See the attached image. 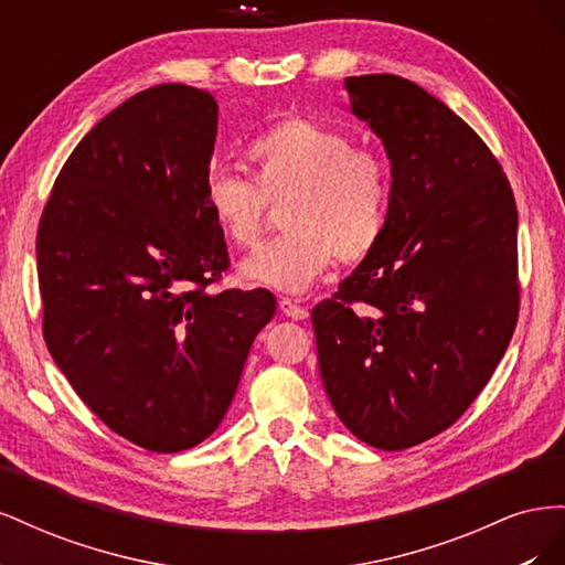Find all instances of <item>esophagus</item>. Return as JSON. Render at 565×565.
<instances>
[{"label":"esophagus","mask_w":565,"mask_h":565,"mask_svg":"<svg viewBox=\"0 0 565 565\" xmlns=\"http://www.w3.org/2000/svg\"><path fill=\"white\" fill-rule=\"evenodd\" d=\"M280 311H282L287 318H292V320L309 318V309H306V306H301L297 299H289V297H282V299H280Z\"/></svg>","instance_id":"1"}]
</instances>
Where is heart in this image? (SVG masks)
Returning <instances> with one entry per match:
<instances>
[{"instance_id": "obj_1", "label": "heart", "mask_w": 565, "mask_h": 565, "mask_svg": "<svg viewBox=\"0 0 565 565\" xmlns=\"http://www.w3.org/2000/svg\"><path fill=\"white\" fill-rule=\"evenodd\" d=\"M254 181L228 169L204 179V204L235 247H254L266 200L285 204L287 233L243 264V276L278 292H303L337 256L361 262L380 245L388 214V169L367 148L309 117H287L247 146Z\"/></svg>"}]
</instances>
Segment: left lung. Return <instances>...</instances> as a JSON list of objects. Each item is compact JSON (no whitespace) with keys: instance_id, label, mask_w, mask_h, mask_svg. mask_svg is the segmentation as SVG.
<instances>
[{"instance_id":"left-lung-1","label":"left lung","mask_w":565,"mask_h":565,"mask_svg":"<svg viewBox=\"0 0 565 565\" xmlns=\"http://www.w3.org/2000/svg\"><path fill=\"white\" fill-rule=\"evenodd\" d=\"M380 136L391 198L380 245L313 313L320 377L363 443L405 450L483 391L519 320V214L465 119L398 75L347 77Z\"/></svg>"}]
</instances>
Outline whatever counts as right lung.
<instances>
[{
    "mask_svg": "<svg viewBox=\"0 0 565 565\" xmlns=\"http://www.w3.org/2000/svg\"><path fill=\"white\" fill-rule=\"evenodd\" d=\"M218 106L158 84L127 98L65 160L38 231L49 353L92 413L150 452L216 431L268 289L210 292L228 268L204 204Z\"/></svg>",
    "mask_w": 565,
    "mask_h": 565,
    "instance_id": "1",
    "label": "right lung"
}]
</instances>
